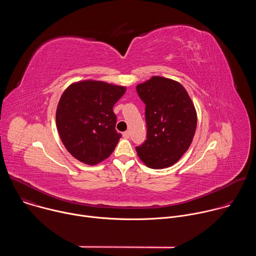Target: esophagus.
I'll return each mask as SVG.
<instances>
[{
    "label": "esophagus",
    "instance_id": "obj_1",
    "mask_svg": "<svg viewBox=\"0 0 256 256\" xmlns=\"http://www.w3.org/2000/svg\"><path fill=\"white\" fill-rule=\"evenodd\" d=\"M122 136L124 138H130V132H122Z\"/></svg>",
    "mask_w": 256,
    "mask_h": 256
}]
</instances>
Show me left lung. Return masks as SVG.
I'll return each mask as SVG.
<instances>
[{"label": "left lung", "mask_w": 256, "mask_h": 256, "mask_svg": "<svg viewBox=\"0 0 256 256\" xmlns=\"http://www.w3.org/2000/svg\"><path fill=\"white\" fill-rule=\"evenodd\" d=\"M144 103L147 140L136 147L140 159L152 169L175 164L190 148L196 130V112L184 87L155 76L138 84Z\"/></svg>", "instance_id": "1"}]
</instances>
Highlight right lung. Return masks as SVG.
<instances>
[{
  "instance_id": "obj_1",
  "label": "right lung",
  "mask_w": 256,
  "mask_h": 256,
  "mask_svg": "<svg viewBox=\"0 0 256 256\" xmlns=\"http://www.w3.org/2000/svg\"><path fill=\"white\" fill-rule=\"evenodd\" d=\"M126 87L101 81L70 85L56 108V128L68 153L77 160L96 165L114 151L122 136L116 130L114 106Z\"/></svg>"
}]
</instances>
